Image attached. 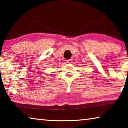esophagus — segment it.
Returning a JSON list of instances; mask_svg holds the SVG:
<instances>
[{"label": "esophagus", "instance_id": "obj_1", "mask_svg": "<svg viewBox=\"0 0 128 128\" xmlns=\"http://www.w3.org/2000/svg\"><path fill=\"white\" fill-rule=\"evenodd\" d=\"M66 62H68V63H69V64H70V63H72V59H68V60H66Z\"/></svg>", "mask_w": 128, "mask_h": 128}]
</instances>
